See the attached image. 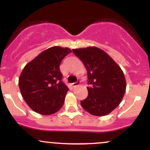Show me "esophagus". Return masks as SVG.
<instances>
[{
    "label": "esophagus",
    "mask_w": 150,
    "mask_h": 150,
    "mask_svg": "<svg viewBox=\"0 0 150 150\" xmlns=\"http://www.w3.org/2000/svg\"><path fill=\"white\" fill-rule=\"evenodd\" d=\"M80 81H77V82H74V83H73L72 84V85H73V87H77V86H78V85H80Z\"/></svg>",
    "instance_id": "esophagus-1"
}]
</instances>
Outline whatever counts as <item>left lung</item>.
<instances>
[{
  "label": "left lung",
  "mask_w": 150,
  "mask_h": 150,
  "mask_svg": "<svg viewBox=\"0 0 150 150\" xmlns=\"http://www.w3.org/2000/svg\"><path fill=\"white\" fill-rule=\"evenodd\" d=\"M87 71L88 97L81 106L90 114H109L121 102L126 89L123 70L108 53L96 46L73 49Z\"/></svg>",
  "instance_id": "1"
}]
</instances>
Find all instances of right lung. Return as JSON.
I'll return each mask as SVG.
<instances>
[{"instance_id":"obj_1","label":"right lung","mask_w":150,"mask_h":150,"mask_svg":"<svg viewBox=\"0 0 150 150\" xmlns=\"http://www.w3.org/2000/svg\"><path fill=\"white\" fill-rule=\"evenodd\" d=\"M72 52L69 48L53 46L29 62L19 77V87L31 109L51 115L62 108L68 88L61 81L60 64Z\"/></svg>"}]
</instances>
